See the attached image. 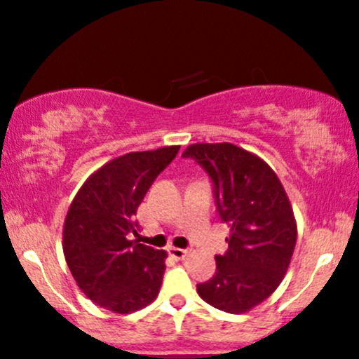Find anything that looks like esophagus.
I'll list each match as a JSON object with an SVG mask.
<instances>
[{
  "label": "esophagus",
  "instance_id": "34e87169",
  "mask_svg": "<svg viewBox=\"0 0 359 359\" xmlns=\"http://www.w3.org/2000/svg\"><path fill=\"white\" fill-rule=\"evenodd\" d=\"M168 254H170L171 257H175V259H184L189 254V250H187V248H176V247H170L168 248Z\"/></svg>",
  "mask_w": 359,
  "mask_h": 359
}]
</instances>
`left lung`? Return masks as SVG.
<instances>
[{
	"label": "left lung",
	"mask_w": 359,
	"mask_h": 359,
	"mask_svg": "<svg viewBox=\"0 0 359 359\" xmlns=\"http://www.w3.org/2000/svg\"><path fill=\"white\" fill-rule=\"evenodd\" d=\"M210 176L222 222L230 226L229 250L217 255V272L198 284L200 297L230 314L259 306L279 287L290 264L297 226L284 187L259 156L229 142L191 144Z\"/></svg>",
	"instance_id": "1"
}]
</instances>
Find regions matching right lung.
<instances>
[{
  "label": "right lung",
  "mask_w": 359,
  "mask_h": 359,
  "mask_svg": "<svg viewBox=\"0 0 359 359\" xmlns=\"http://www.w3.org/2000/svg\"><path fill=\"white\" fill-rule=\"evenodd\" d=\"M180 146L129 153L104 164L79 189L63 225V254L82 292L97 306L129 314L154 301L166 252L139 243L136 212Z\"/></svg>",
  "instance_id": "1"
}]
</instances>
